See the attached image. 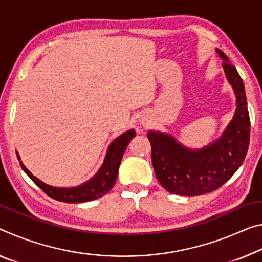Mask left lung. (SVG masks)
<instances>
[{"instance_id":"obj_1","label":"left lung","mask_w":262,"mask_h":262,"mask_svg":"<svg viewBox=\"0 0 262 262\" xmlns=\"http://www.w3.org/2000/svg\"><path fill=\"white\" fill-rule=\"evenodd\" d=\"M215 50L224 60V72L236 105L222 136L201 149H190L168 133L149 130L147 134L156 178L170 193L198 196L218 189L233 176L247 154L251 123L244 82L225 53Z\"/></svg>"}]
</instances>
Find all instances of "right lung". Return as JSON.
Wrapping results in <instances>:
<instances>
[{
  "mask_svg": "<svg viewBox=\"0 0 262 262\" xmlns=\"http://www.w3.org/2000/svg\"><path fill=\"white\" fill-rule=\"evenodd\" d=\"M135 136V130L129 129L124 132L123 134L118 136L113 142H111L108 149H107L105 160L103 163L98 170V172L91 178V180L86 181L85 183L80 185L72 186V188H58V186H52L47 183H44L43 181H40L39 178L32 175L29 171L26 165L23 164V162L20 161V157L17 154V159L19 161V164L24 172L34 181V183L39 186V188L44 191L53 199L64 203H82V202H90L98 199L108 192V191L113 188V185L116 181L119 172V167L121 163L123 152L126 150L128 143L130 142V140Z\"/></svg>",
  "mask_w": 262,
  "mask_h": 262,
  "instance_id": "1",
  "label": "right lung"
}]
</instances>
